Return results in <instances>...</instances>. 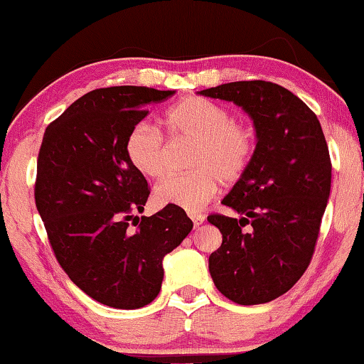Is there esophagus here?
I'll list each match as a JSON object with an SVG mask.
<instances>
[{
  "instance_id": "1",
  "label": "esophagus",
  "mask_w": 364,
  "mask_h": 364,
  "mask_svg": "<svg viewBox=\"0 0 364 364\" xmlns=\"http://www.w3.org/2000/svg\"><path fill=\"white\" fill-rule=\"evenodd\" d=\"M190 218L193 220V223H195V227H200V225L205 222V215L198 213V211H191Z\"/></svg>"
}]
</instances>
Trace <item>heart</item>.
Listing matches in <instances>:
<instances>
[{"mask_svg":"<svg viewBox=\"0 0 364 364\" xmlns=\"http://www.w3.org/2000/svg\"><path fill=\"white\" fill-rule=\"evenodd\" d=\"M171 137L195 139L190 168L158 183L153 198L158 206H178L198 211L213 200L225 183H233L250 166L255 132L248 124L230 117L223 105L205 97H186L173 104L163 119ZM127 161L148 178L166 173V142L158 127L137 122L124 142Z\"/></svg>","mask_w":364,"mask_h":364,"instance_id":"obj_1","label":"heart"}]
</instances>
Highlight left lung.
Wrapping results in <instances>:
<instances>
[{
	"instance_id": "left-lung-1",
	"label": "left lung",
	"mask_w": 364,
	"mask_h": 364,
	"mask_svg": "<svg viewBox=\"0 0 364 364\" xmlns=\"http://www.w3.org/2000/svg\"><path fill=\"white\" fill-rule=\"evenodd\" d=\"M233 102L252 117L250 166L222 203L240 215L211 213L222 247L211 279L240 306L282 296L311 264L331 191V158L319 119L291 90L265 80L230 82L198 92Z\"/></svg>"
}]
</instances>
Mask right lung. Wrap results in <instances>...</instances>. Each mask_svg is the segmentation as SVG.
<instances>
[{
    "instance_id": "add662e5",
    "label": "right lung",
    "mask_w": 364,
    "mask_h": 364,
    "mask_svg": "<svg viewBox=\"0 0 364 364\" xmlns=\"http://www.w3.org/2000/svg\"><path fill=\"white\" fill-rule=\"evenodd\" d=\"M174 90L107 87L77 99L50 122L36 161L35 203L60 267L100 304L139 309L163 282V259L193 222L178 206L142 213L146 178L127 161L124 142L148 116L146 105ZM138 220L132 230L128 222Z\"/></svg>"
}]
</instances>
